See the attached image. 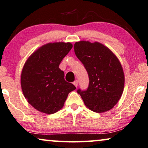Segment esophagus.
Returning a JSON list of instances; mask_svg holds the SVG:
<instances>
[{"mask_svg": "<svg viewBox=\"0 0 148 148\" xmlns=\"http://www.w3.org/2000/svg\"><path fill=\"white\" fill-rule=\"evenodd\" d=\"M73 85H75V86L76 87L78 86V81L77 80H76V81H75L74 82H73Z\"/></svg>", "mask_w": 148, "mask_h": 148, "instance_id": "34e87169", "label": "esophagus"}]
</instances>
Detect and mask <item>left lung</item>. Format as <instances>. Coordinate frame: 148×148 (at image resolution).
<instances>
[{
	"label": "left lung",
	"mask_w": 148,
	"mask_h": 148,
	"mask_svg": "<svg viewBox=\"0 0 148 148\" xmlns=\"http://www.w3.org/2000/svg\"><path fill=\"white\" fill-rule=\"evenodd\" d=\"M74 50L89 79L87 89H79L77 93L85 106L94 112L110 110L123 91L125 77L119 59L110 49L98 42H76Z\"/></svg>",
	"instance_id": "8db88e82"
}]
</instances>
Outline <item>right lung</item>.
<instances>
[{
	"label": "right lung",
	"instance_id": "add662e5",
	"mask_svg": "<svg viewBox=\"0 0 148 148\" xmlns=\"http://www.w3.org/2000/svg\"><path fill=\"white\" fill-rule=\"evenodd\" d=\"M72 47L70 42H50L38 49L25 63L21 77L23 95L40 112L56 113L63 107L68 94L76 89L65 80L59 67Z\"/></svg>",
	"mask_w": 148,
	"mask_h": 148
}]
</instances>
